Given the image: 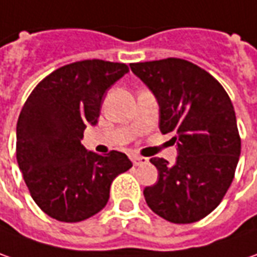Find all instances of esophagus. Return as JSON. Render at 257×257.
Here are the masks:
<instances>
[{
  "label": "esophagus",
  "mask_w": 257,
  "mask_h": 257,
  "mask_svg": "<svg viewBox=\"0 0 257 257\" xmlns=\"http://www.w3.org/2000/svg\"><path fill=\"white\" fill-rule=\"evenodd\" d=\"M132 162H134V165H135V166H141V165H145L146 162H148V158L134 155L132 156Z\"/></svg>",
  "instance_id": "1"
}]
</instances>
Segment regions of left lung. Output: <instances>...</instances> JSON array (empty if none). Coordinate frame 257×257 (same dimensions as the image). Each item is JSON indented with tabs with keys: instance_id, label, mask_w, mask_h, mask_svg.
Instances as JSON below:
<instances>
[{
	"instance_id": "8db88e82",
	"label": "left lung",
	"mask_w": 257,
	"mask_h": 257,
	"mask_svg": "<svg viewBox=\"0 0 257 257\" xmlns=\"http://www.w3.org/2000/svg\"><path fill=\"white\" fill-rule=\"evenodd\" d=\"M155 95L159 129L178 145L175 165L152 158L158 182L144 190L148 206L172 223H193L216 209L233 181L240 137L233 105L205 69L179 58L131 64Z\"/></svg>"
}]
</instances>
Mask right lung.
<instances>
[{
    "label": "right lung",
    "instance_id": "obj_1",
    "mask_svg": "<svg viewBox=\"0 0 257 257\" xmlns=\"http://www.w3.org/2000/svg\"><path fill=\"white\" fill-rule=\"evenodd\" d=\"M128 65L85 59L58 68L35 86L17 123V161L32 199L59 222H81L105 208L112 181L131 169L118 151L98 155L81 144L96 125L105 93Z\"/></svg>",
    "mask_w": 257,
    "mask_h": 257
}]
</instances>
